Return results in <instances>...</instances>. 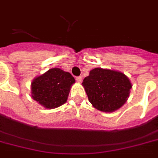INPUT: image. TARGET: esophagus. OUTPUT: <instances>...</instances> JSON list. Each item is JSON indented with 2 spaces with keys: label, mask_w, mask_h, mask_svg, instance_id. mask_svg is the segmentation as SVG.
<instances>
[{
  "label": "esophagus",
  "mask_w": 158,
  "mask_h": 158,
  "mask_svg": "<svg viewBox=\"0 0 158 158\" xmlns=\"http://www.w3.org/2000/svg\"><path fill=\"white\" fill-rule=\"evenodd\" d=\"M76 80H77V82H81V80H82V78H81V77H77V78H76Z\"/></svg>",
  "instance_id": "1"
}]
</instances>
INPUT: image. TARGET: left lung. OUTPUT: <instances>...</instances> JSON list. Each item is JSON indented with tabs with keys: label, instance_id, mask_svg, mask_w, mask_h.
I'll list each match as a JSON object with an SVG mask.
<instances>
[{
	"label": "left lung",
	"instance_id": "obj_1",
	"mask_svg": "<svg viewBox=\"0 0 158 158\" xmlns=\"http://www.w3.org/2000/svg\"><path fill=\"white\" fill-rule=\"evenodd\" d=\"M82 86L95 109L111 113L124 105L132 87L129 78L119 71L95 68L84 78Z\"/></svg>",
	"mask_w": 158,
	"mask_h": 158
}]
</instances>
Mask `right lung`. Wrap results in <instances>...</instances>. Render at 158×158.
<instances>
[{
  "mask_svg": "<svg viewBox=\"0 0 158 158\" xmlns=\"http://www.w3.org/2000/svg\"><path fill=\"white\" fill-rule=\"evenodd\" d=\"M74 77L60 68H52L31 83L33 100L46 109H55L66 102Z\"/></svg>",
  "mask_w": 158,
  "mask_h": 158,
  "instance_id": "obj_1",
  "label": "right lung"
}]
</instances>
